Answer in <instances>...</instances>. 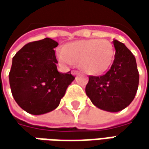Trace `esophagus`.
Instances as JSON below:
<instances>
[{"label": "esophagus", "instance_id": "esophagus-1", "mask_svg": "<svg viewBox=\"0 0 149 149\" xmlns=\"http://www.w3.org/2000/svg\"><path fill=\"white\" fill-rule=\"evenodd\" d=\"M71 74L73 75H77V74H79V72L76 71V70H72Z\"/></svg>", "mask_w": 149, "mask_h": 149}]
</instances>
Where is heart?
<instances>
[{"label": "heart", "instance_id": "b5f03b06", "mask_svg": "<svg viewBox=\"0 0 149 149\" xmlns=\"http://www.w3.org/2000/svg\"><path fill=\"white\" fill-rule=\"evenodd\" d=\"M114 56L113 44L107 40L89 39L74 41L59 50L57 58L65 66L74 62L89 74H100L106 71Z\"/></svg>", "mask_w": 149, "mask_h": 149}]
</instances>
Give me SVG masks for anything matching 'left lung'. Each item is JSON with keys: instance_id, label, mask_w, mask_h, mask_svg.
<instances>
[{"instance_id": "obj_1", "label": "left lung", "mask_w": 149, "mask_h": 149, "mask_svg": "<svg viewBox=\"0 0 149 149\" xmlns=\"http://www.w3.org/2000/svg\"><path fill=\"white\" fill-rule=\"evenodd\" d=\"M114 60L101 76L89 75L85 92L97 108L118 112L129 106L137 93L139 74L134 54L124 44L114 40Z\"/></svg>"}]
</instances>
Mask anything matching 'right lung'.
<instances>
[{"instance_id": "obj_1", "label": "right lung", "mask_w": 149, "mask_h": 149, "mask_svg": "<svg viewBox=\"0 0 149 149\" xmlns=\"http://www.w3.org/2000/svg\"><path fill=\"white\" fill-rule=\"evenodd\" d=\"M58 43L49 38L26 44L15 54L9 73L15 102L29 113L40 115L54 110L74 79L70 71L60 73L54 48Z\"/></svg>"}]
</instances>
